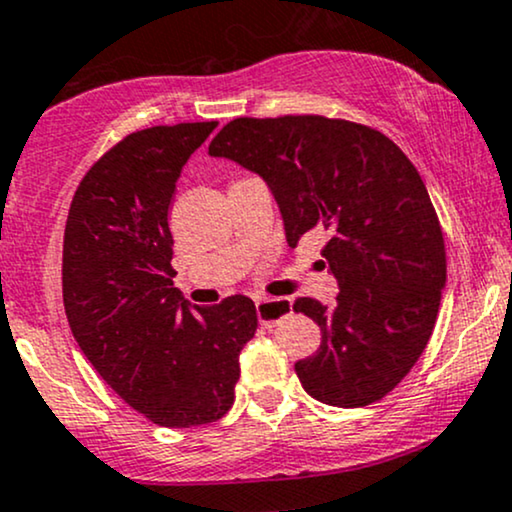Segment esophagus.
Listing matches in <instances>:
<instances>
[{
	"label": "esophagus",
	"mask_w": 512,
	"mask_h": 512,
	"mask_svg": "<svg viewBox=\"0 0 512 512\" xmlns=\"http://www.w3.org/2000/svg\"><path fill=\"white\" fill-rule=\"evenodd\" d=\"M257 308V320L264 327H274L276 322H281L284 317L291 315V303L286 298H260L255 303Z\"/></svg>",
	"instance_id": "34e87169"
}]
</instances>
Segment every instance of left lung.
<instances>
[{"label":"left lung","instance_id":"left-lung-1","mask_svg":"<svg viewBox=\"0 0 512 512\" xmlns=\"http://www.w3.org/2000/svg\"><path fill=\"white\" fill-rule=\"evenodd\" d=\"M267 182L291 248L322 231L334 305L298 298L320 325L317 354L296 363L310 397L366 407L424 354L445 289V240L419 170L378 129L322 115L236 117L211 139Z\"/></svg>","mask_w":512,"mask_h":512}]
</instances>
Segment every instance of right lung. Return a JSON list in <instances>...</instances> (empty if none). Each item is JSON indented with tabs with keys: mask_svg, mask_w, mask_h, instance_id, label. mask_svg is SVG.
<instances>
[{
	"mask_svg": "<svg viewBox=\"0 0 512 512\" xmlns=\"http://www.w3.org/2000/svg\"><path fill=\"white\" fill-rule=\"evenodd\" d=\"M219 122H180L127 134L76 187L62 250L69 327L98 375L158 426L219 421L255 337L245 296L192 308L173 289L168 209L175 182Z\"/></svg>",
	"mask_w": 512,
	"mask_h": 512,
	"instance_id": "add662e5",
	"label": "right lung"
}]
</instances>
